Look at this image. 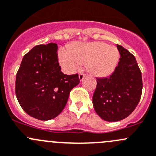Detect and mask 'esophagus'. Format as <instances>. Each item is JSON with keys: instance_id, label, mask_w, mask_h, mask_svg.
Instances as JSON below:
<instances>
[{"instance_id": "esophagus-1", "label": "esophagus", "mask_w": 156, "mask_h": 156, "mask_svg": "<svg viewBox=\"0 0 156 156\" xmlns=\"http://www.w3.org/2000/svg\"><path fill=\"white\" fill-rule=\"evenodd\" d=\"M78 76H79V79H80V81H82V80L84 79V77L86 76V75H85V74L83 73V72H80V73H79V75H78Z\"/></svg>"}]
</instances>
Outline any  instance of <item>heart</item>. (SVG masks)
<instances>
[{"mask_svg": "<svg viewBox=\"0 0 156 156\" xmlns=\"http://www.w3.org/2000/svg\"><path fill=\"white\" fill-rule=\"evenodd\" d=\"M119 57L116 48L101 42L78 43L73 49L62 48L58 52L59 62L66 72H75L83 63H87L89 70L99 76L110 75L118 62Z\"/></svg>", "mask_w": 156, "mask_h": 156, "instance_id": "1", "label": "heart"}]
</instances>
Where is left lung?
I'll return each instance as SVG.
<instances>
[{"label": "left lung", "instance_id": "8db88e82", "mask_svg": "<svg viewBox=\"0 0 156 156\" xmlns=\"http://www.w3.org/2000/svg\"><path fill=\"white\" fill-rule=\"evenodd\" d=\"M120 61L108 77L97 78L93 105L98 116L109 122H116L132 113L140 101L143 80L135 56L117 45Z\"/></svg>", "mask_w": 156, "mask_h": 156}]
</instances>
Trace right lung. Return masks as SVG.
I'll return each mask as SVG.
<instances>
[{
    "instance_id": "add662e5",
    "label": "right lung",
    "mask_w": 156,
    "mask_h": 156,
    "mask_svg": "<svg viewBox=\"0 0 156 156\" xmlns=\"http://www.w3.org/2000/svg\"><path fill=\"white\" fill-rule=\"evenodd\" d=\"M57 50L56 43L36 46L24 55L16 73L18 102L38 120H49L60 114L72 89L80 82L78 74L62 72Z\"/></svg>"
}]
</instances>
